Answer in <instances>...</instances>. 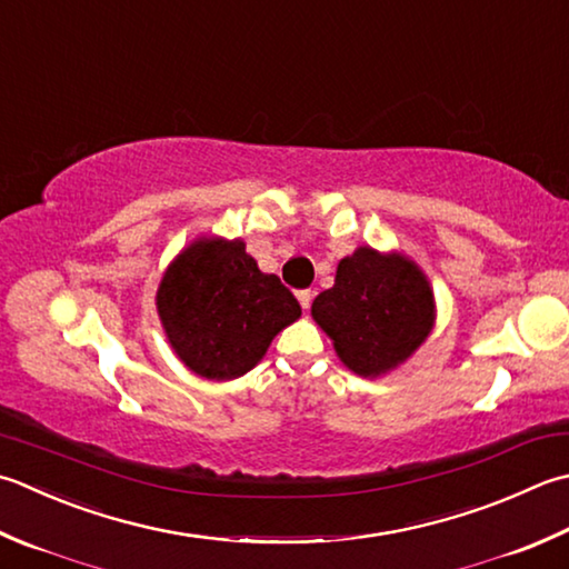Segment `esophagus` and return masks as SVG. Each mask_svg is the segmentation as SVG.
Returning a JSON list of instances; mask_svg holds the SVG:
<instances>
[{"instance_id": "esophagus-1", "label": "esophagus", "mask_w": 569, "mask_h": 569, "mask_svg": "<svg viewBox=\"0 0 569 569\" xmlns=\"http://www.w3.org/2000/svg\"><path fill=\"white\" fill-rule=\"evenodd\" d=\"M298 300L303 308H310V303H313V291H310V288H303V291H298Z\"/></svg>"}]
</instances>
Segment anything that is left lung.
Masks as SVG:
<instances>
[{
	"mask_svg": "<svg viewBox=\"0 0 569 569\" xmlns=\"http://www.w3.org/2000/svg\"><path fill=\"white\" fill-rule=\"evenodd\" d=\"M313 318L352 372L377 377L425 342L433 296L405 256L362 247L340 261L336 286L313 300Z\"/></svg>",
	"mask_w": 569,
	"mask_h": 569,
	"instance_id": "1",
	"label": "left lung"
}]
</instances>
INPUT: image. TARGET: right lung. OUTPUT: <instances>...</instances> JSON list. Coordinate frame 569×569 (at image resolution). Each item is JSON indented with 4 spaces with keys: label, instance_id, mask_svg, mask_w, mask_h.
<instances>
[{
    "label": "right lung",
    "instance_id": "obj_1",
    "mask_svg": "<svg viewBox=\"0 0 569 569\" xmlns=\"http://www.w3.org/2000/svg\"><path fill=\"white\" fill-rule=\"evenodd\" d=\"M158 310L180 360L207 380H233L300 316L296 296L261 273L243 241L204 239L167 269Z\"/></svg>",
    "mask_w": 569,
    "mask_h": 569
}]
</instances>
